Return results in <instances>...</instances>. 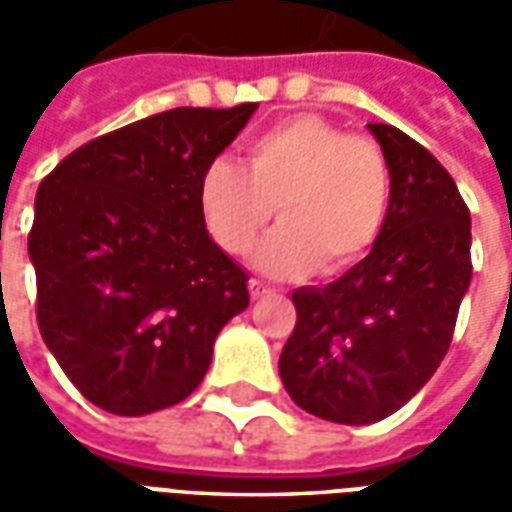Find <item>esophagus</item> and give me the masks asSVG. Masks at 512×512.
I'll return each instance as SVG.
<instances>
[{"instance_id": "1", "label": "esophagus", "mask_w": 512, "mask_h": 512, "mask_svg": "<svg viewBox=\"0 0 512 512\" xmlns=\"http://www.w3.org/2000/svg\"><path fill=\"white\" fill-rule=\"evenodd\" d=\"M248 289H250V297H253V300H259V297H264L267 292H270V286L264 284V281H259V278H250Z\"/></svg>"}]
</instances>
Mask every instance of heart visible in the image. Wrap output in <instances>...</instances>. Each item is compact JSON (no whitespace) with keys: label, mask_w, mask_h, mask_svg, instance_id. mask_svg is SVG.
I'll return each instance as SVG.
<instances>
[{"label":"heart","mask_w":512,"mask_h":512,"mask_svg":"<svg viewBox=\"0 0 512 512\" xmlns=\"http://www.w3.org/2000/svg\"><path fill=\"white\" fill-rule=\"evenodd\" d=\"M209 234L245 256L278 209L281 226L256 264L278 278L342 273L364 259L386 226L389 162L375 140L355 137L320 115H292L245 143V168L209 162L198 187Z\"/></svg>","instance_id":"obj_1"}]
</instances>
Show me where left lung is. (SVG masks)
<instances>
[{
  "instance_id": "8db88e82",
  "label": "left lung",
  "mask_w": 512,
  "mask_h": 512,
  "mask_svg": "<svg viewBox=\"0 0 512 512\" xmlns=\"http://www.w3.org/2000/svg\"><path fill=\"white\" fill-rule=\"evenodd\" d=\"M369 132L391 170L386 226L342 278L292 292L278 361L289 397L336 424L380 422L433 378L471 281V217L452 176L397 126Z\"/></svg>"
}]
</instances>
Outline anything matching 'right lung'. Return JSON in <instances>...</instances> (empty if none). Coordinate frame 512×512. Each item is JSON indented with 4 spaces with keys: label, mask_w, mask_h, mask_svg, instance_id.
Returning a JSON list of instances; mask_svg holds the SVG:
<instances>
[{
    "label": "right lung",
    "mask_w": 512,
    "mask_h": 512,
    "mask_svg": "<svg viewBox=\"0 0 512 512\" xmlns=\"http://www.w3.org/2000/svg\"><path fill=\"white\" fill-rule=\"evenodd\" d=\"M259 104L176 107L101 134L35 195L38 328L82 397L143 416L190 397L248 273L206 231L198 187Z\"/></svg>",
    "instance_id": "obj_1"
}]
</instances>
